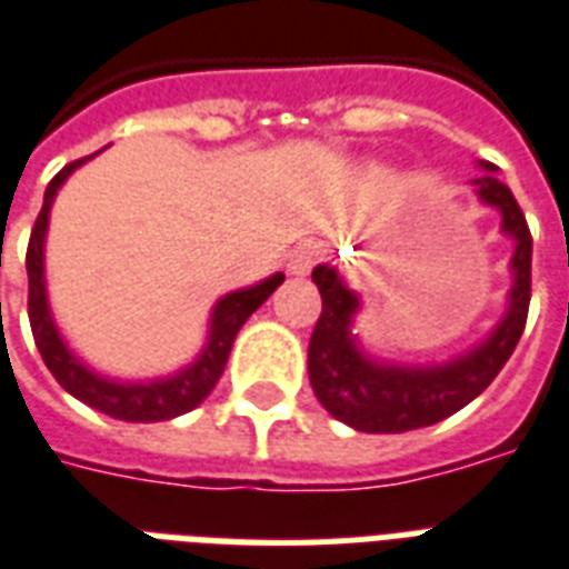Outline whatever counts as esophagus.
Here are the masks:
<instances>
[{
    "label": "esophagus",
    "instance_id": "1",
    "mask_svg": "<svg viewBox=\"0 0 569 569\" xmlns=\"http://www.w3.org/2000/svg\"><path fill=\"white\" fill-rule=\"evenodd\" d=\"M321 257H325V248H321V244H316V241H303V244H298V248L292 250V257H289V271L301 277L310 274L312 266H316Z\"/></svg>",
    "mask_w": 569,
    "mask_h": 569
}]
</instances>
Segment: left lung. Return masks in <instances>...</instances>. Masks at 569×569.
Returning <instances> with one entry per match:
<instances>
[{
	"label": "left lung",
	"instance_id": "1",
	"mask_svg": "<svg viewBox=\"0 0 569 569\" xmlns=\"http://www.w3.org/2000/svg\"><path fill=\"white\" fill-rule=\"evenodd\" d=\"M487 177L476 180L478 197L502 212V230L517 241L511 259L513 286L505 319L490 337L467 355L442 366L378 363L357 346L351 333L360 298L348 292L337 268H312L321 292V316L310 337V383L316 398L339 422L366 433H405L428 428L458 413L490 387L520 342L531 301V232L511 189L493 177V164H481Z\"/></svg>",
	"mask_w": 569,
	"mask_h": 569
}]
</instances>
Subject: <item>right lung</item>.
Here are the masks:
<instances>
[{"label": "right lung", "mask_w": 569, "mask_h": 569, "mask_svg": "<svg viewBox=\"0 0 569 569\" xmlns=\"http://www.w3.org/2000/svg\"><path fill=\"white\" fill-rule=\"evenodd\" d=\"M88 159L70 162L52 177V182L47 186V194H43V209H40L38 221L31 227L29 250H26V271H29V321L31 333H34V346H38L40 357H43V363L52 372V378L70 396L84 401L93 410H100V413L111 416V419H123V422H162V419L189 413L212 392L218 378L223 375V366H227L236 333L250 319V312H257L268 301V295L283 283V274L268 277V280L250 286V289L223 295L212 310L209 342H206V348L200 351L194 363L186 366L182 372L171 375V378L150 380V383H120V380L91 372L79 357H73V351L64 346V339L58 333L47 303V280H43V241H47L49 209H52V200H56L58 189L64 186L67 177L79 164L88 162Z\"/></svg>", "instance_id": "obj_1"}]
</instances>
